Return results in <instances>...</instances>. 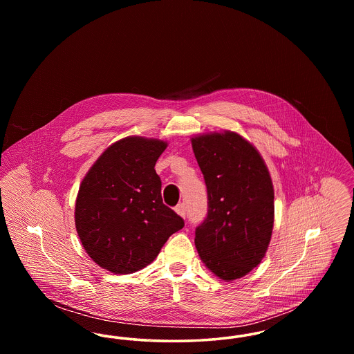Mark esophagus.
Instances as JSON below:
<instances>
[{"label": "esophagus", "mask_w": 354, "mask_h": 354, "mask_svg": "<svg viewBox=\"0 0 354 354\" xmlns=\"http://www.w3.org/2000/svg\"><path fill=\"white\" fill-rule=\"evenodd\" d=\"M175 211L178 215H180L182 218H185V203H179L176 207H175Z\"/></svg>", "instance_id": "34e87169"}]
</instances>
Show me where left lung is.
Listing matches in <instances>:
<instances>
[{
    "mask_svg": "<svg viewBox=\"0 0 354 354\" xmlns=\"http://www.w3.org/2000/svg\"><path fill=\"white\" fill-rule=\"evenodd\" d=\"M192 149L207 185V218L195 231L205 267L223 280L245 276L270 245L274 194L270 171L252 145L232 131L199 135Z\"/></svg>",
    "mask_w": 354,
    "mask_h": 354,
    "instance_id": "8db88e82",
    "label": "left lung"
}]
</instances>
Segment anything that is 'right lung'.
<instances>
[{
    "mask_svg": "<svg viewBox=\"0 0 354 354\" xmlns=\"http://www.w3.org/2000/svg\"><path fill=\"white\" fill-rule=\"evenodd\" d=\"M167 143L127 136L88 169L75 203V228L87 254L104 270L145 268L185 220L162 201L155 163Z\"/></svg>",
    "mask_w": 354,
    "mask_h": 354,
    "instance_id": "right-lung-1",
    "label": "right lung"
}]
</instances>
